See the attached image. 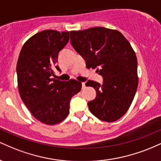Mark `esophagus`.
Here are the masks:
<instances>
[{
  "instance_id": "obj_1",
  "label": "esophagus",
  "mask_w": 161,
  "mask_h": 161,
  "mask_svg": "<svg viewBox=\"0 0 161 161\" xmlns=\"http://www.w3.org/2000/svg\"><path fill=\"white\" fill-rule=\"evenodd\" d=\"M85 88H86V83L82 82V89H84Z\"/></svg>"
}]
</instances>
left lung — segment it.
Instances as JSON below:
<instances>
[{
	"label": "left lung",
	"mask_w": 161,
	"mask_h": 161,
	"mask_svg": "<svg viewBox=\"0 0 161 161\" xmlns=\"http://www.w3.org/2000/svg\"><path fill=\"white\" fill-rule=\"evenodd\" d=\"M71 45L86 60L88 69H97L103 84L88 80L96 97L88 103L99 119L114 122L122 117L133 101L138 88V62L128 40L117 30L94 27L70 32Z\"/></svg>",
	"instance_id": "1"
}]
</instances>
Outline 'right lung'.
I'll use <instances>...</instances> for the list:
<instances>
[{"mask_svg":"<svg viewBox=\"0 0 161 161\" xmlns=\"http://www.w3.org/2000/svg\"><path fill=\"white\" fill-rule=\"evenodd\" d=\"M69 39V32L45 30L25 42L16 65L20 97L38 120L47 125L60 123L69 112V101L82 82L51 78L60 51Z\"/></svg>","mask_w":161,"mask_h":161,"instance_id":"right-lung-1","label":"right lung"}]
</instances>
